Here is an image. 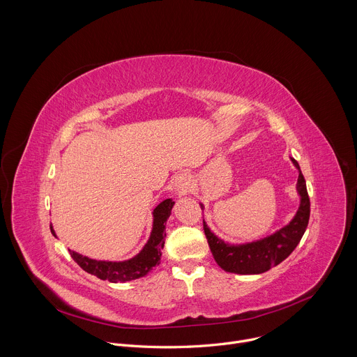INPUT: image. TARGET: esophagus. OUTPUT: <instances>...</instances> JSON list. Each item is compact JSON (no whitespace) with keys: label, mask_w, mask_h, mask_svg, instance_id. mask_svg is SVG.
Segmentation results:
<instances>
[{"label":"esophagus","mask_w":357,"mask_h":357,"mask_svg":"<svg viewBox=\"0 0 357 357\" xmlns=\"http://www.w3.org/2000/svg\"><path fill=\"white\" fill-rule=\"evenodd\" d=\"M174 186H175V190L178 195H186L192 188V181L186 174H179L175 178Z\"/></svg>","instance_id":"1"}]
</instances>
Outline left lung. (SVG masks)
Masks as SVG:
<instances>
[{
	"label": "left lung",
	"instance_id": "obj_1",
	"mask_svg": "<svg viewBox=\"0 0 357 357\" xmlns=\"http://www.w3.org/2000/svg\"><path fill=\"white\" fill-rule=\"evenodd\" d=\"M291 161L299 172L296 182L299 208L287 226L256 241L229 244L211 231L206 222L203 220V230H205L213 259L225 271L241 275L266 273L282 263L301 241L310 222L311 202L301 168L294 158H291ZM200 208L203 209V205H200Z\"/></svg>",
	"mask_w": 357,
	"mask_h": 357
}]
</instances>
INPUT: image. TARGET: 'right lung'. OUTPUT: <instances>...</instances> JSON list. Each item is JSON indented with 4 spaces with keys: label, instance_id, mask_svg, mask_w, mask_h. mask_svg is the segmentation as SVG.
<instances>
[{
    "label": "right lung",
    "instance_id": "right-lung-1",
    "mask_svg": "<svg viewBox=\"0 0 357 357\" xmlns=\"http://www.w3.org/2000/svg\"><path fill=\"white\" fill-rule=\"evenodd\" d=\"M175 205L172 199H165L152 212L154 222H152L151 236L142 250L130 260L126 261H101L93 260L82 254L69 250L72 259L83 268L86 273L96 275L100 280H107L110 282H126L141 278L146 275L152 268L160 266L162 248L165 244V226L171 216V211ZM50 231L56 237L54 227L50 226Z\"/></svg>",
    "mask_w": 357,
    "mask_h": 357
}]
</instances>
